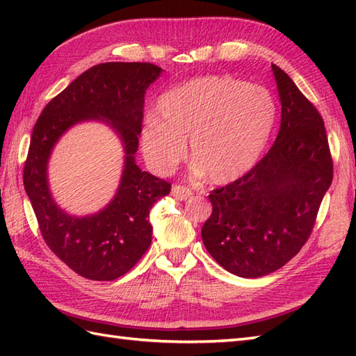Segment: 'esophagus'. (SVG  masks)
<instances>
[{"label": "esophagus", "mask_w": 356, "mask_h": 356, "mask_svg": "<svg viewBox=\"0 0 356 356\" xmlns=\"http://www.w3.org/2000/svg\"><path fill=\"white\" fill-rule=\"evenodd\" d=\"M171 194L174 199L177 200H186L191 197V190L188 186H184V185H174L172 190H171Z\"/></svg>", "instance_id": "1"}]
</instances>
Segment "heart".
Listing matches in <instances>:
<instances>
[{"label":"heart","instance_id":"b5f03b06","mask_svg":"<svg viewBox=\"0 0 356 356\" xmlns=\"http://www.w3.org/2000/svg\"><path fill=\"white\" fill-rule=\"evenodd\" d=\"M275 122L266 88L231 76H205L166 92L140 133L142 151L159 174L174 170L190 140L194 170L223 185L252 168Z\"/></svg>","mask_w":356,"mask_h":356}]
</instances>
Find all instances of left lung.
<instances>
[{
  "mask_svg": "<svg viewBox=\"0 0 356 356\" xmlns=\"http://www.w3.org/2000/svg\"><path fill=\"white\" fill-rule=\"evenodd\" d=\"M272 72L282 102L274 145L243 177L209 194L213 214L202 228L211 257L243 278L268 275L298 254L334 177L318 110L280 67Z\"/></svg>",
  "mask_w": 356,
  "mask_h": 356,
  "instance_id": "8db88e82",
  "label": "left lung"
}]
</instances>
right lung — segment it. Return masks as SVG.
<instances>
[{"instance_id": "1", "label": "right lung", "mask_w": 356, "mask_h": 356, "mask_svg": "<svg viewBox=\"0 0 356 356\" xmlns=\"http://www.w3.org/2000/svg\"><path fill=\"white\" fill-rule=\"evenodd\" d=\"M162 69L149 63H104L88 69L45 105L33 127L24 188L40 231L59 260L81 277L111 282L127 274L151 245L148 216L171 184L142 171L134 161L145 92ZM99 120L123 140L126 162L117 195L99 213L76 218L52 200L47 165L58 138L73 124Z\"/></svg>"}]
</instances>
